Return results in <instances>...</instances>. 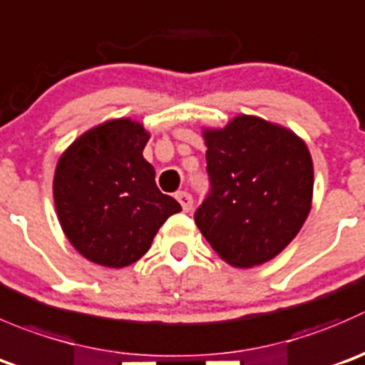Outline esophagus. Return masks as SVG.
<instances>
[{
    "label": "esophagus",
    "instance_id": "obj_1",
    "mask_svg": "<svg viewBox=\"0 0 365 365\" xmlns=\"http://www.w3.org/2000/svg\"><path fill=\"white\" fill-rule=\"evenodd\" d=\"M176 200H178V203L182 205V208L185 212H189L190 208H192V196H190L189 192H185V190H180V192H176Z\"/></svg>",
    "mask_w": 365,
    "mask_h": 365
}]
</instances>
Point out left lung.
Returning <instances> with one entry per match:
<instances>
[{"label": "left lung", "instance_id": "8db88e82", "mask_svg": "<svg viewBox=\"0 0 365 365\" xmlns=\"http://www.w3.org/2000/svg\"><path fill=\"white\" fill-rule=\"evenodd\" d=\"M210 192L194 214L215 253L253 267L282 253L312 207L314 165L291 130L255 115L205 128Z\"/></svg>", "mask_w": 365, "mask_h": 365}]
</instances>
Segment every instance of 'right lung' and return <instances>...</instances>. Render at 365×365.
I'll list each match as a JSON object with an SVG mask.
<instances>
[{
  "mask_svg": "<svg viewBox=\"0 0 365 365\" xmlns=\"http://www.w3.org/2000/svg\"><path fill=\"white\" fill-rule=\"evenodd\" d=\"M150 133L132 119H112L62 153L53 197L63 233L87 260L126 267L150 250L158 228L182 210L162 194L143 151Z\"/></svg>",
  "mask_w": 365,
  "mask_h": 365,
  "instance_id": "obj_1",
  "label": "right lung"
}]
</instances>
